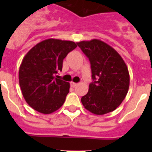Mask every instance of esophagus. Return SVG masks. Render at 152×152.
<instances>
[{
	"label": "esophagus",
	"mask_w": 152,
	"mask_h": 152,
	"mask_svg": "<svg viewBox=\"0 0 152 152\" xmlns=\"http://www.w3.org/2000/svg\"><path fill=\"white\" fill-rule=\"evenodd\" d=\"M77 85V83H75V82H73V81H72V82H71V86H72V88H75V87H76Z\"/></svg>",
	"instance_id": "obj_1"
}]
</instances>
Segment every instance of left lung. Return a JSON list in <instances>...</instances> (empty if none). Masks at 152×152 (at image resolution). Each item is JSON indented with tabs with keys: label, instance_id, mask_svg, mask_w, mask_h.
I'll return each instance as SVG.
<instances>
[{
	"label": "left lung",
	"instance_id": "1",
	"mask_svg": "<svg viewBox=\"0 0 152 152\" xmlns=\"http://www.w3.org/2000/svg\"><path fill=\"white\" fill-rule=\"evenodd\" d=\"M89 58L93 82L81 97L84 108L96 115L115 110L129 88V74L123 58L113 48L99 39L77 42Z\"/></svg>",
	"mask_w": 152,
	"mask_h": 152
}]
</instances>
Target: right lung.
Returning a JSON list of instances; mask_svg holds the SVG:
<instances>
[{
	"mask_svg": "<svg viewBox=\"0 0 152 152\" xmlns=\"http://www.w3.org/2000/svg\"><path fill=\"white\" fill-rule=\"evenodd\" d=\"M77 45L72 41L49 39L40 42L24 56L19 70V83L26 103L35 110L49 114L60 108L70 84L56 74L64 58Z\"/></svg>",
	"mask_w": 152,
	"mask_h": 152,
	"instance_id": "right-lung-1",
	"label": "right lung"
}]
</instances>
